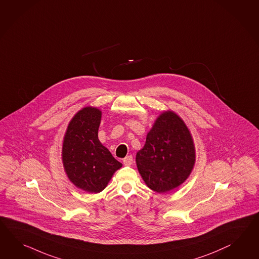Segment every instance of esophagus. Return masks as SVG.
Here are the masks:
<instances>
[{
  "label": "esophagus",
  "instance_id": "esophagus-1",
  "mask_svg": "<svg viewBox=\"0 0 259 259\" xmlns=\"http://www.w3.org/2000/svg\"><path fill=\"white\" fill-rule=\"evenodd\" d=\"M133 162H134V160H133L132 155L126 156V157L123 159V164H125V165H131L133 164Z\"/></svg>",
  "mask_w": 259,
  "mask_h": 259
}]
</instances>
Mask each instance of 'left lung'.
<instances>
[{
  "instance_id": "1",
  "label": "left lung",
  "mask_w": 259,
  "mask_h": 259,
  "mask_svg": "<svg viewBox=\"0 0 259 259\" xmlns=\"http://www.w3.org/2000/svg\"><path fill=\"white\" fill-rule=\"evenodd\" d=\"M137 166L150 189L166 193L189 177L196 162L194 141L181 117L164 111L148 133L136 156Z\"/></svg>"
}]
</instances>
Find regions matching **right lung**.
<instances>
[{
	"mask_svg": "<svg viewBox=\"0 0 259 259\" xmlns=\"http://www.w3.org/2000/svg\"><path fill=\"white\" fill-rule=\"evenodd\" d=\"M102 112L86 107L70 120L63 138V163L70 181L88 193H100L122 164L98 139Z\"/></svg>",
	"mask_w": 259,
	"mask_h": 259,
	"instance_id": "add662e5",
	"label": "right lung"
}]
</instances>
